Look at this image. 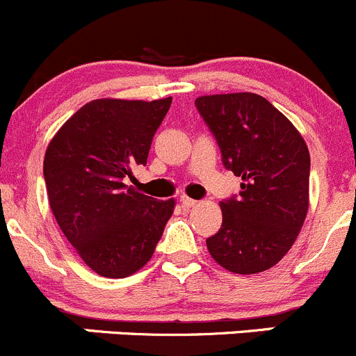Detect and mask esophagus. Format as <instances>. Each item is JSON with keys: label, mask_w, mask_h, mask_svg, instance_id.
<instances>
[{"label": "esophagus", "mask_w": 356, "mask_h": 356, "mask_svg": "<svg viewBox=\"0 0 356 356\" xmlns=\"http://www.w3.org/2000/svg\"><path fill=\"white\" fill-rule=\"evenodd\" d=\"M179 202H181V206H183V207H186V209H190V207L197 206V200L190 199V197H185V195H183L181 199H179Z\"/></svg>", "instance_id": "esophagus-1"}]
</instances>
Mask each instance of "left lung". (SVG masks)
Here are the masks:
<instances>
[{
    "mask_svg": "<svg viewBox=\"0 0 356 356\" xmlns=\"http://www.w3.org/2000/svg\"><path fill=\"white\" fill-rule=\"evenodd\" d=\"M221 163L242 177L241 192L221 200L223 223L209 238L214 261L234 273L265 272L296 241L308 211L309 152L293 122L256 93L199 97Z\"/></svg>",
    "mask_w": 356,
    "mask_h": 356,
    "instance_id": "left-lung-1",
    "label": "left lung"
}]
</instances>
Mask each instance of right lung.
<instances>
[{"mask_svg":"<svg viewBox=\"0 0 356 356\" xmlns=\"http://www.w3.org/2000/svg\"><path fill=\"white\" fill-rule=\"evenodd\" d=\"M171 97L102 98L83 105L51 140L43 164L48 200L58 227L98 275L122 279L156 251L175 200H157L128 186L145 166Z\"/></svg>","mask_w":356,"mask_h":356,"instance_id":"1","label":"right lung"}]
</instances>
